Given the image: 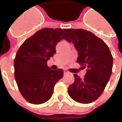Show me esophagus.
<instances>
[{
	"label": "esophagus",
	"mask_w": 122,
	"mask_h": 122,
	"mask_svg": "<svg viewBox=\"0 0 122 122\" xmlns=\"http://www.w3.org/2000/svg\"><path fill=\"white\" fill-rule=\"evenodd\" d=\"M63 72H64V74H65H65H69V72L68 71H66V70H65V71H63Z\"/></svg>",
	"instance_id": "1"
}]
</instances>
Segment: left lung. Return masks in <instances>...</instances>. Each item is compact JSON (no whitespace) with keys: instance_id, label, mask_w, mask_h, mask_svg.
Returning a JSON list of instances; mask_svg holds the SVG:
<instances>
[{"instance_id":"left-lung-1","label":"left lung","mask_w":122,"mask_h":122,"mask_svg":"<svg viewBox=\"0 0 122 122\" xmlns=\"http://www.w3.org/2000/svg\"><path fill=\"white\" fill-rule=\"evenodd\" d=\"M74 47L78 51L77 63L87 71L82 79L74 74V82L68 87L72 99L88 104L97 100L102 94L112 74L113 57L108 46L90 31L82 29H65Z\"/></svg>"}]
</instances>
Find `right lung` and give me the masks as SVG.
Returning <instances> with one entry per match:
<instances>
[{
  "label": "right lung",
  "mask_w": 122,
  "mask_h": 122,
  "mask_svg": "<svg viewBox=\"0 0 122 122\" xmlns=\"http://www.w3.org/2000/svg\"><path fill=\"white\" fill-rule=\"evenodd\" d=\"M70 41L65 29L44 28L27 38L20 46L14 59V76L21 94L34 105L50 99L54 86L63 76L61 69L51 70L47 61L56 53L57 44Z\"/></svg>",
  "instance_id": "right-lung-1"
}]
</instances>
